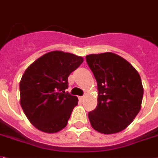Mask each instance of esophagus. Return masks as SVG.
I'll use <instances>...</instances> for the list:
<instances>
[{
	"mask_svg": "<svg viewBox=\"0 0 158 158\" xmlns=\"http://www.w3.org/2000/svg\"><path fill=\"white\" fill-rule=\"evenodd\" d=\"M79 100H80L81 102H82L84 100V96H81V97H79Z\"/></svg>",
	"mask_w": 158,
	"mask_h": 158,
	"instance_id": "obj_1",
	"label": "esophagus"
}]
</instances>
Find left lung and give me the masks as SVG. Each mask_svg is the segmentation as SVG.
I'll list each match as a JSON object with an SVG mask.
<instances>
[{
  "instance_id": "left-lung-1",
  "label": "left lung",
  "mask_w": 158,
  "mask_h": 158,
  "mask_svg": "<svg viewBox=\"0 0 158 158\" xmlns=\"http://www.w3.org/2000/svg\"><path fill=\"white\" fill-rule=\"evenodd\" d=\"M98 83V106L88 114L92 127L102 134L125 130L140 112L143 86L138 71L111 52L86 55Z\"/></svg>"
}]
</instances>
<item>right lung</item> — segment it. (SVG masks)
<instances>
[{
  "label": "right lung",
  "mask_w": 158,
  "mask_h": 158,
  "mask_svg": "<svg viewBox=\"0 0 158 158\" xmlns=\"http://www.w3.org/2000/svg\"><path fill=\"white\" fill-rule=\"evenodd\" d=\"M83 58L60 50L37 59L21 78L20 104L25 115L39 131L56 133L66 126L77 97L65 93L68 77Z\"/></svg>",
  "instance_id": "right-lung-1"
}]
</instances>
